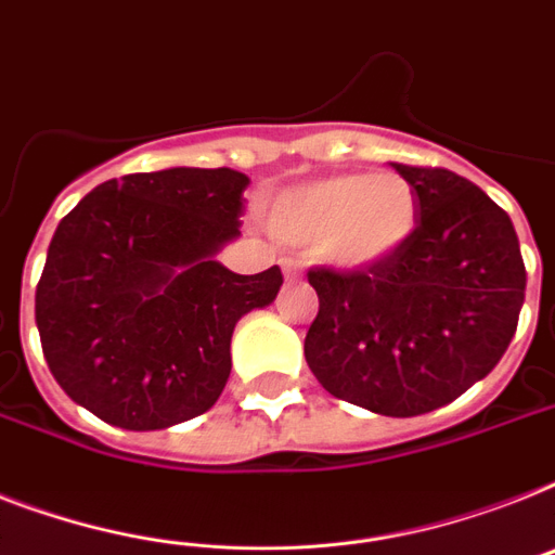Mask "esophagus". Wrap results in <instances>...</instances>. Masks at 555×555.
<instances>
[{"instance_id": "34e87169", "label": "esophagus", "mask_w": 555, "mask_h": 555, "mask_svg": "<svg viewBox=\"0 0 555 555\" xmlns=\"http://www.w3.org/2000/svg\"><path fill=\"white\" fill-rule=\"evenodd\" d=\"M282 273H285L287 282H296V279H301V264H296L293 259H285L282 262Z\"/></svg>"}]
</instances>
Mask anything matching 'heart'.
<instances>
[{
  "instance_id": "obj_1",
  "label": "heart",
  "mask_w": 555,
  "mask_h": 555,
  "mask_svg": "<svg viewBox=\"0 0 555 555\" xmlns=\"http://www.w3.org/2000/svg\"><path fill=\"white\" fill-rule=\"evenodd\" d=\"M418 222V196L402 173H339L287 188L270 210L279 236L319 247L345 273L390 262Z\"/></svg>"
}]
</instances>
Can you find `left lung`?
<instances>
[{
	"label": "left lung",
	"instance_id": "left-lung-1",
	"mask_svg": "<svg viewBox=\"0 0 555 555\" xmlns=\"http://www.w3.org/2000/svg\"><path fill=\"white\" fill-rule=\"evenodd\" d=\"M418 196L408 245L373 270L317 268L305 359L319 385L379 416H422L481 382L511 345L525 262L511 216L465 176L396 165Z\"/></svg>",
	"mask_w": 555,
	"mask_h": 555
}]
</instances>
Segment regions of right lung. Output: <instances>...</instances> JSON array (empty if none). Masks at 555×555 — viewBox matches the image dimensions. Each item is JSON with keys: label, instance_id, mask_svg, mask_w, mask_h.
<instances>
[{"label": "right lung", "instance_id": "right-lung-1", "mask_svg": "<svg viewBox=\"0 0 555 555\" xmlns=\"http://www.w3.org/2000/svg\"><path fill=\"white\" fill-rule=\"evenodd\" d=\"M231 168H165L96 184L59 222L36 287L53 379L121 430L199 416L231 376V336L273 305L282 270L242 276L216 254L238 238Z\"/></svg>", "mask_w": 555, "mask_h": 555}]
</instances>
